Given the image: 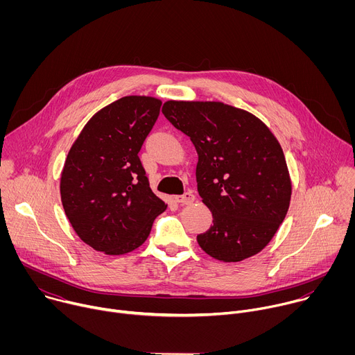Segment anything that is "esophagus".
<instances>
[{"mask_svg": "<svg viewBox=\"0 0 355 355\" xmlns=\"http://www.w3.org/2000/svg\"><path fill=\"white\" fill-rule=\"evenodd\" d=\"M175 200L178 202V204H181V205H189V204H192V202L195 200V195H193V192L187 191L184 195L175 196Z\"/></svg>", "mask_w": 355, "mask_h": 355, "instance_id": "esophagus-1", "label": "esophagus"}]
</instances>
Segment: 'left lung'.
Segmentation results:
<instances>
[{
	"label": "left lung",
	"mask_w": 355,
	"mask_h": 355,
	"mask_svg": "<svg viewBox=\"0 0 355 355\" xmlns=\"http://www.w3.org/2000/svg\"><path fill=\"white\" fill-rule=\"evenodd\" d=\"M162 111L198 153V192L214 216L198 244L225 263L257 254L284 222L292 193L277 137L257 116L215 101H167Z\"/></svg>",
	"instance_id": "8db88e82"
}]
</instances>
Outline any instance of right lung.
Returning a JSON list of instances; mask_svg holds the SVG:
<instances>
[{
    "label": "right lung",
    "mask_w": 355,
    "mask_h": 355,
    "mask_svg": "<svg viewBox=\"0 0 355 355\" xmlns=\"http://www.w3.org/2000/svg\"><path fill=\"white\" fill-rule=\"evenodd\" d=\"M162 101L129 95L98 111L73 143L60 178L62 204L77 236L96 251L126 254L167 209L148 185L139 151Z\"/></svg>",
    "instance_id": "right-lung-1"
}]
</instances>
